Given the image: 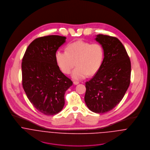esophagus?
Returning <instances> with one entry per match:
<instances>
[{"instance_id":"obj_1","label":"esophagus","mask_w":150,"mask_h":150,"mask_svg":"<svg viewBox=\"0 0 150 150\" xmlns=\"http://www.w3.org/2000/svg\"><path fill=\"white\" fill-rule=\"evenodd\" d=\"M73 84H74V85H77V84H79V82L77 81H73Z\"/></svg>"}]
</instances>
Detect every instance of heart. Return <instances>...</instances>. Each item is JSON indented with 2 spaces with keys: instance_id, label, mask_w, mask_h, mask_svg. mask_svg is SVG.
<instances>
[{
  "instance_id": "heart-1",
  "label": "heart",
  "mask_w": 150,
  "mask_h": 150,
  "mask_svg": "<svg viewBox=\"0 0 150 150\" xmlns=\"http://www.w3.org/2000/svg\"><path fill=\"white\" fill-rule=\"evenodd\" d=\"M105 51L99 43H91L79 40L70 43L66 51L58 50L55 53V60L60 70L66 74L70 73L75 80L85 79L88 75L95 74L100 69L103 61Z\"/></svg>"
}]
</instances>
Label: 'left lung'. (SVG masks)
Returning a JSON list of instances; mask_svg holds the SVG:
<instances>
[{
	"label": "left lung",
	"mask_w": 150,
	"mask_h": 150,
	"mask_svg": "<svg viewBox=\"0 0 150 150\" xmlns=\"http://www.w3.org/2000/svg\"><path fill=\"white\" fill-rule=\"evenodd\" d=\"M95 40L103 46L105 56L99 70L86 83L84 100L91 111L100 114L111 110L122 99L130 82L131 64L117 38L100 34Z\"/></svg>",
	"instance_id": "1"
}]
</instances>
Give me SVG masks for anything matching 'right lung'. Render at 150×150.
<instances>
[{
	"label": "right lung",
	"mask_w": 150,
	"mask_h": 150,
	"mask_svg": "<svg viewBox=\"0 0 150 150\" xmlns=\"http://www.w3.org/2000/svg\"><path fill=\"white\" fill-rule=\"evenodd\" d=\"M66 39L58 35L37 38L29 45L22 58L23 88L33 106L47 115L62 110L64 93L73 85L55 60V53Z\"/></svg>",
	"instance_id": "add662e5"
}]
</instances>
